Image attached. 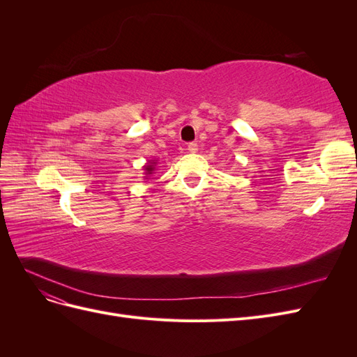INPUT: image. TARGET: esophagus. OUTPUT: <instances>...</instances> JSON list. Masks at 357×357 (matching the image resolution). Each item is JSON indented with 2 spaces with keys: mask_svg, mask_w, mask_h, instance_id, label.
Returning <instances> with one entry per match:
<instances>
[{
  "mask_svg": "<svg viewBox=\"0 0 357 357\" xmlns=\"http://www.w3.org/2000/svg\"><path fill=\"white\" fill-rule=\"evenodd\" d=\"M188 150L190 153H197L198 152V144L197 143H189L188 144Z\"/></svg>",
  "mask_w": 357,
  "mask_h": 357,
  "instance_id": "esophagus-1",
  "label": "esophagus"
}]
</instances>
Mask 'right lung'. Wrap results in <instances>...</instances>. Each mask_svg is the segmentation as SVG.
<instances>
[{"label": "right lung", "mask_w": 357, "mask_h": 357, "mask_svg": "<svg viewBox=\"0 0 357 357\" xmlns=\"http://www.w3.org/2000/svg\"><path fill=\"white\" fill-rule=\"evenodd\" d=\"M156 164H158V160H149L147 164L144 165V174H146V178H149L150 176L153 174V171H155V168H156Z\"/></svg>", "instance_id": "add662e5"}]
</instances>
